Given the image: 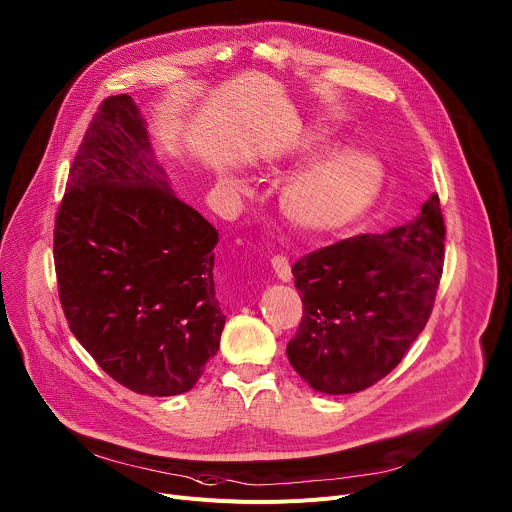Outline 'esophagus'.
Masks as SVG:
<instances>
[{
	"instance_id": "obj_1",
	"label": "esophagus",
	"mask_w": 512,
	"mask_h": 512,
	"mask_svg": "<svg viewBox=\"0 0 512 512\" xmlns=\"http://www.w3.org/2000/svg\"><path fill=\"white\" fill-rule=\"evenodd\" d=\"M271 267H273V271L277 275V280H282V282H290L292 280V267H290V261L286 257H282V255L273 257L271 259Z\"/></svg>"
}]
</instances>
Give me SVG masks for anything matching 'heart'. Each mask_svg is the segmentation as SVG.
<instances>
[{"label": "heart", "instance_id": "1", "mask_svg": "<svg viewBox=\"0 0 512 512\" xmlns=\"http://www.w3.org/2000/svg\"><path fill=\"white\" fill-rule=\"evenodd\" d=\"M382 188V167L361 153H343L302 171L280 194L284 218L308 235H331L353 224Z\"/></svg>", "mask_w": 512, "mask_h": 512}]
</instances>
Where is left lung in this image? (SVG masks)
Masks as SVG:
<instances>
[{
    "label": "left lung",
    "mask_w": 512,
    "mask_h": 512,
    "mask_svg": "<svg viewBox=\"0 0 512 512\" xmlns=\"http://www.w3.org/2000/svg\"><path fill=\"white\" fill-rule=\"evenodd\" d=\"M445 222L433 194L386 235L320 247L292 267L302 322L288 359L316 392L353 394L402 361L427 327L443 273Z\"/></svg>",
    "instance_id": "left-lung-1"
}]
</instances>
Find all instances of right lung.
Returning <instances> with one entry per match:
<instances>
[{"mask_svg":"<svg viewBox=\"0 0 512 512\" xmlns=\"http://www.w3.org/2000/svg\"><path fill=\"white\" fill-rule=\"evenodd\" d=\"M216 243L169 188L132 98H106L69 169L53 255L69 329L112 380L145 396L196 386L224 329Z\"/></svg>","mask_w":512,"mask_h":512,"instance_id":"add662e5","label":"right lung"}]
</instances>
